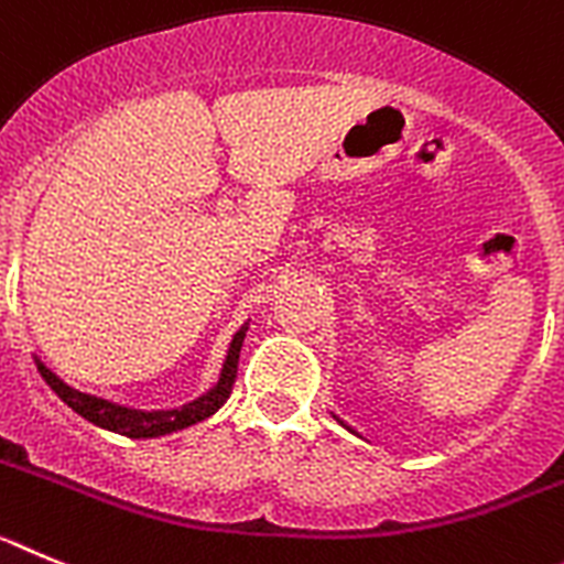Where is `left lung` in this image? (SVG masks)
Here are the masks:
<instances>
[{
	"label": "left lung",
	"instance_id": "obj_1",
	"mask_svg": "<svg viewBox=\"0 0 564 564\" xmlns=\"http://www.w3.org/2000/svg\"><path fill=\"white\" fill-rule=\"evenodd\" d=\"M337 421H339V419H337Z\"/></svg>",
	"mask_w": 564,
	"mask_h": 564
}]
</instances>
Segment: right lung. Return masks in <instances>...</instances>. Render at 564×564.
Segmentation results:
<instances>
[{
  "instance_id": "right-lung-1",
  "label": "right lung",
  "mask_w": 564,
  "mask_h": 564,
  "mask_svg": "<svg viewBox=\"0 0 564 564\" xmlns=\"http://www.w3.org/2000/svg\"><path fill=\"white\" fill-rule=\"evenodd\" d=\"M247 326H250V323H245V326L236 332V337H232L216 384H213L207 393L196 395L194 402L182 404V408H165V410L126 408V404L109 402V399H100V395L80 393V390L69 388L64 379L55 377L53 370H50L42 359H35V368H39L44 382L55 390V395H58L61 402L67 404V408H73L78 415H84L86 421H93L95 427H104L109 430V433L126 435V438H160V435H171L176 433V430L194 427V424H199V421L210 419V415L216 413L227 399H230V390H232V382H236V370H238V354H241V345H245Z\"/></svg>"
}]
</instances>
